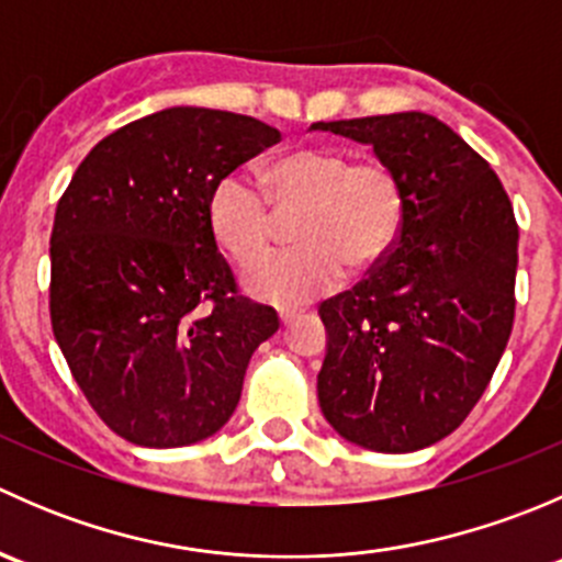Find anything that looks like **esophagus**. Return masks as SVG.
Segmentation results:
<instances>
[{"label": "esophagus", "instance_id": "1", "mask_svg": "<svg viewBox=\"0 0 562 562\" xmlns=\"http://www.w3.org/2000/svg\"><path fill=\"white\" fill-rule=\"evenodd\" d=\"M277 313H280V321L282 323H291V321H296L299 315H302V313H299V310H293V307H280V310H277Z\"/></svg>", "mask_w": 562, "mask_h": 562}]
</instances>
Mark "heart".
<instances>
[{
    "label": "heart",
    "mask_w": 562,
    "mask_h": 562,
    "mask_svg": "<svg viewBox=\"0 0 562 562\" xmlns=\"http://www.w3.org/2000/svg\"><path fill=\"white\" fill-rule=\"evenodd\" d=\"M263 192L228 173L212 187L206 225L214 245L236 266H248L273 235L272 207L297 212L299 246L247 269L252 296L274 304H304L342 282L350 271L375 269L400 241L407 214L402 176L389 162L353 160L331 146H302L263 168ZM272 207L269 210L268 206Z\"/></svg>",
    "instance_id": "heart-1"
}]
</instances>
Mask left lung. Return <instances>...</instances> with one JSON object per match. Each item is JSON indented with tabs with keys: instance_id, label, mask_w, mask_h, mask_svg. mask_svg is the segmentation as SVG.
<instances>
[{
	"instance_id": "left-lung-1",
	"label": "left lung",
	"mask_w": 562,
	"mask_h": 562,
	"mask_svg": "<svg viewBox=\"0 0 562 562\" xmlns=\"http://www.w3.org/2000/svg\"><path fill=\"white\" fill-rule=\"evenodd\" d=\"M372 144L407 192L400 241L321 304L326 422L386 454L427 449L468 418L514 326L519 228L490 162L422 111L315 122Z\"/></svg>"
}]
</instances>
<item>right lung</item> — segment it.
Masks as SVG:
<instances>
[{"instance_id": "right-lung-1", "label": "right lung", "mask_w": 562, "mask_h": 562, "mask_svg": "<svg viewBox=\"0 0 562 562\" xmlns=\"http://www.w3.org/2000/svg\"><path fill=\"white\" fill-rule=\"evenodd\" d=\"M277 140L241 113L166 108L100 140L59 198L50 326L89 405L130 443L217 432L280 328L241 296L206 225L212 187Z\"/></svg>"}]
</instances>
